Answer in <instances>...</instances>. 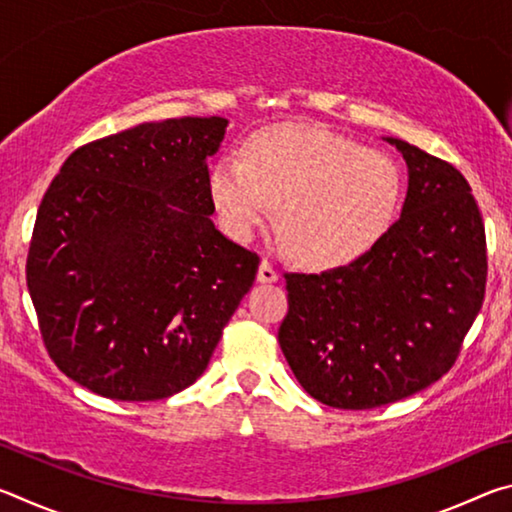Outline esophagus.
Returning <instances> with one entry per match:
<instances>
[{
	"label": "esophagus",
	"mask_w": 512,
	"mask_h": 512,
	"mask_svg": "<svg viewBox=\"0 0 512 512\" xmlns=\"http://www.w3.org/2000/svg\"><path fill=\"white\" fill-rule=\"evenodd\" d=\"M277 277H280L277 268L268 262V259H262V264H259V271H257V280L264 284H271V282H277Z\"/></svg>",
	"instance_id": "obj_1"
}]
</instances>
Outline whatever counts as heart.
I'll return each instance as SVG.
<instances>
[{"mask_svg":"<svg viewBox=\"0 0 512 512\" xmlns=\"http://www.w3.org/2000/svg\"><path fill=\"white\" fill-rule=\"evenodd\" d=\"M402 173L384 153L320 126H271L223 158L210 196L223 228L248 241L280 207L289 253L307 266H339L377 244L402 203Z\"/></svg>","mask_w":512,"mask_h":512,"instance_id":"1","label":"heart"}]
</instances>
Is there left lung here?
<instances>
[{
	"mask_svg": "<svg viewBox=\"0 0 512 512\" xmlns=\"http://www.w3.org/2000/svg\"><path fill=\"white\" fill-rule=\"evenodd\" d=\"M409 167L400 221L350 266L284 273L277 341L300 386L334 409H377L447 375L479 316L488 248L452 164L388 137Z\"/></svg>",
	"mask_w": 512,
	"mask_h": 512,
	"instance_id": "obj_1",
	"label": "left lung"
}]
</instances>
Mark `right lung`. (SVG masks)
Masks as SVG:
<instances>
[{"label": "right lung", "instance_id": "right-lung-1", "mask_svg": "<svg viewBox=\"0 0 512 512\" xmlns=\"http://www.w3.org/2000/svg\"><path fill=\"white\" fill-rule=\"evenodd\" d=\"M228 119L180 117L83 144L38 207L27 287L51 361L121 402L203 375L259 257L210 216L207 158Z\"/></svg>", "mask_w": 512, "mask_h": 512}]
</instances>
